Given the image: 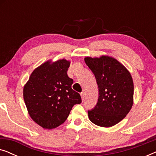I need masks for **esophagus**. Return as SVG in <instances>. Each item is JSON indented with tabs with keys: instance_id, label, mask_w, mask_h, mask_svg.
<instances>
[{
	"instance_id": "obj_1",
	"label": "esophagus",
	"mask_w": 156,
	"mask_h": 156,
	"mask_svg": "<svg viewBox=\"0 0 156 156\" xmlns=\"http://www.w3.org/2000/svg\"><path fill=\"white\" fill-rule=\"evenodd\" d=\"M80 94H81V97H82V99L84 100V97H85L84 93V92H82V93Z\"/></svg>"
}]
</instances>
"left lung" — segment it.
Wrapping results in <instances>:
<instances>
[{
    "label": "left lung",
    "instance_id": "obj_1",
    "mask_svg": "<svg viewBox=\"0 0 156 156\" xmlns=\"http://www.w3.org/2000/svg\"><path fill=\"white\" fill-rule=\"evenodd\" d=\"M85 63L94 74L99 99L88 111L89 120L101 127H112L126 116L133 104V82L129 70L114 57H86Z\"/></svg>",
    "mask_w": 156,
    "mask_h": 156
}]
</instances>
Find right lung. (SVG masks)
Masks as SVG:
<instances>
[{"label": "right lung", "instance_id": "add662e5", "mask_svg": "<svg viewBox=\"0 0 156 156\" xmlns=\"http://www.w3.org/2000/svg\"><path fill=\"white\" fill-rule=\"evenodd\" d=\"M70 61L51 59L35 68L23 87V99L30 118L44 129H55L65 122L74 104L82 102L72 89L67 75Z\"/></svg>", "mask_w": 156, "mask_h": 156}]
</instances>
